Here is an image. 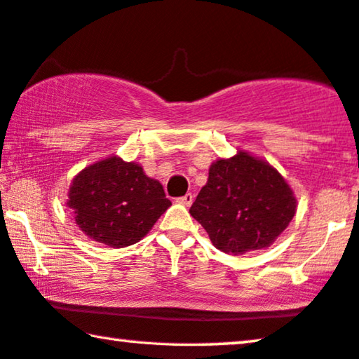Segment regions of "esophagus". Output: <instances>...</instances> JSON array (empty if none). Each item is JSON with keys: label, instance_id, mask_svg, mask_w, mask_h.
<instances>
[{"label": "esophagus", "instance_id": "esophagus-1", "mask_svg": "<svg viewBox=\"0 0 359 359\" xmlns=\"http://www.w3.org/2000/svg\"><path fill=\"white\" fill-rule=\"evenodd\" d=\"M176 202H178V203H183V205H186V207H191V205H192V202H194V196H192L191 192H187L186 196L176 198Z\"/></svg>", "mask_w": 359, "mask_h": 359}]
</instances>
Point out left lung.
Instances as JSON below:
<instances>
[{
    "instance_id": "1",
    "label": "left lung",
    "mask_w": 359,
    "mask_h": 359,
    "mask_svg": "<svg viewBox=\"0 0 359 359\" xmlns=\"http://www.w3.org/2000/svg\"><path fill=\"white\" fill-rule=\"evenodd\" d=\"M295 210L294 192L278 170L239 151L210 165L189 213L218 250L242 255L271 245Z\"/></svg>"
}]
</instances>
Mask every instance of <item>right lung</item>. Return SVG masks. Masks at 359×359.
I'll return each mask as SVG.
<instances>
[{
	"mask_svg": "<svg viewBox=\"0 0 359 359\" xmlns=\"http://www.w3.org/2000/svg\"><path fill=\"white\" fill-rule=\"evenodd\" d=\"M67 205L90 239L120 249L140 242L172 202L142 167L112 156L75 176Z\"/></svg>",
	"mask_w": 359,
	"mask_h": 359,
	"instance_id": "1",
	"label": "right lung"
}]
</instances>
